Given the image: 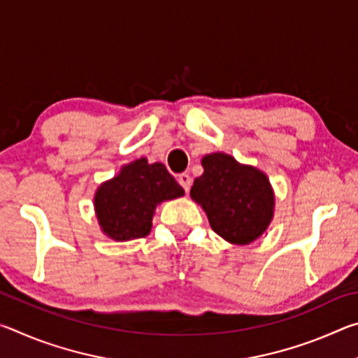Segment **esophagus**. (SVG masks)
<instances>
[{
    "label": "esophagus",
    "mask_w": 358,
    "mask_h": 358,
    "mask_svg": "<svg viewBox=\"0 0 358 358\" xmlns=\"http://www.w3.org/2000/svg\"><path fill=\"white\" fill-rule=\"evenodd\" d=\"M178 183L183 186V189L187 192V191H189V187H191L192 180H191V177L187 173H180L178 175Z\"/></svg>",
    "instance_id": "esophagus-1"
}]
</instances>
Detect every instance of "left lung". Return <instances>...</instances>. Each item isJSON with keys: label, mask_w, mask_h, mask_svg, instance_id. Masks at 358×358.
I'll return each mask as SVG.
<instances>
[{"label": "left lung", "mask_w": 358, "mask_h": 358, "mask_svg": "<svg viewBox=\"0 0 358 358\" xmlns=\"http://www.w3.org/2000/svg\"><path fill=\"white\" fill-rule=\"evenodd\" d=\"M203 173L191 197L203 208L215 232L232 245H250L273 220L275 194L266 175L226 153L202 157Z\"/></svg>", "instance_id": "obj_1"}]
</instances>
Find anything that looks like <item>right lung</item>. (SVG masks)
<instances>
[{"mask_svg": "<svg viewBox=\"0 0 358 358\" xmlns=\"http://www.w3.org/2000/svg\"><path fill=\"white\" fill-rule=\"evenodd\" d=\"M185 196L161 162L141 157L121 167L117 177L102 183L94 194L101 230L115 241L142 238L150 234L157 205Z\"/></svg>", "mask_w": 358, "mask_h": 358, "instance_id": "right-lung-1", "label": "right lung"}]
</instances>
